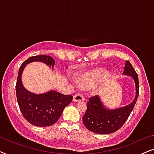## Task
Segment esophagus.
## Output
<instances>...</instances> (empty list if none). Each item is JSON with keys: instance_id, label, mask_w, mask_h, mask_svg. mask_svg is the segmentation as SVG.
Instances as JSON below:
<instances>
[{"instance_id": "obj_1", "label": "esophagus", "mask_w": 154, "mask_h": 154, "mask_svg": "<svg viewBox=\"0 0 154 154\" xmlns=\"http://www.w3.org/2000/svg\"><path fill=\"white\" fill-rule=\"evenodd\" d=\"M73 102H81V101L84 100V97L81 94H75V95L73 96Z\"/></svg>"}]
</instances>
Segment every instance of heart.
I'll use <instances>...</instances> for the list:
<instances>
[{
	"mask_svg": "<svg viewBox=\"0 0 154 154\" xmlns=\"http://www.w3.org/2000/svg\"><path fill=\"white\" fill-rule=\"evenodd\" d=\"M106 74V71L100 69V70L93 71V72L88 73L87 75H83L80 79V81L81 82L82 85L85 87H89L95 82L104 79Z\"/></svg>",
	"mask_w": 154,
	"mask_h": 154,
	"instance_id": "heart-1",
	"label": "heart"
}]
</instances>
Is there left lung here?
I'll return each mask as SVG.
<instances>
[{"instance_id":"1","label":"left lung","mask_w":154,"mask_h":154,"mask_svg":"<svg viewBox=\"0 0 154 154\" xmlns=\"http://www.w3.org/2000/svg\"><path fill=\"white\" fill-rule=\"evenodd\" d=\"M123 74L131 76L134 80L136 90L134 100L125 106L109 109L105 107L99 96L90 97L87 110L83 117L84 125L90 131L101 134L113 133L120 129L128 120L136 104L140 88L138 75L129 61H125Z\"/></svg>"}]
</instances>
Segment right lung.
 Masks as SVG:
<instances>
[{"label":"right lung","mask_w":154,"mask_h":154,"mask_svg":"<svg viewBox=\"0 0 154 154\" xmlns=\"http://www.w3.org/2000/svg\"><path fill=\"white\" fill-rule=\"evenodd\" d=\"M33 62L45 63L52 70L55 63L53 58L45 54L31 57L23 62L17 79V100L23 116L29 123L38 127H47L58 121L65 107L72 101L73 96L64 95L55 90L43 94L33 93L27 90L22 84V75L26 64Z\"/></svg>","instance_id":"add662e5"}]
</instances>
